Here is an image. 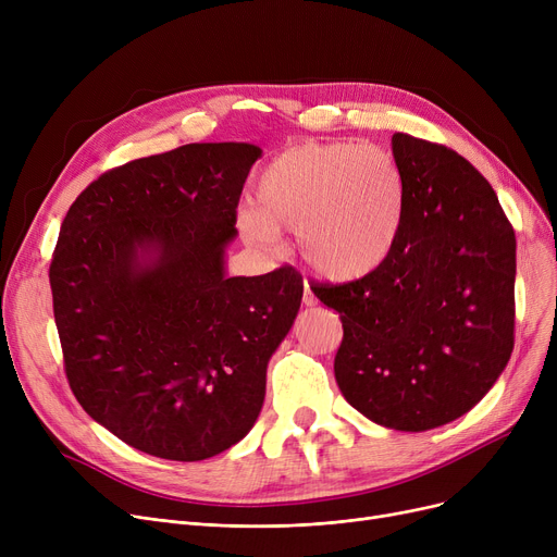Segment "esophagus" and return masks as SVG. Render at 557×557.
<instances>
[{
	"label": "esophagus",
	"instance_id": "34e87169",
	"mask_svg": "<svg viewBox=\"0 0 557 557\" xmlns=\"http://www.w3.org/2000/svg\"><path fill=\"white\" fill-rule=\"evenodd\" d=\"M302 305L305 307H313L315 305V296H313V290L309 288V282L305 280V294H302Z\"/></svg>",
	"mask_w": 557,
	"mask_h": 557
}]
</instances>
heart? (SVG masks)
Masks as SVG:
<instances>
[{
  "mask_svg": "<svg viewBox=\"0 0 557 557\" xmlns=\"http://www.w3.org/2000/svg\"><path fill=\"white\" fill-rule=\"evenodd\" d=\"M255 212L239 214L252 244L296 232L298 250L323 280L347 284L393 257L404 225L406 178L395 156L357 141L298 144L255 181Z\"/></svg>",
  "mask_w": 557,
  "mask_h": 557,
  "instance_id": "b5f03b06",
  "label": "heart"
}]
</instances>
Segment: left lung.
Here are the masks:
<instances>
[{
	"label": "left lung",
	"instance_id": "left-lung-1",
	"mask_svg": "<svg viewBox=\"0 0 557 557\" xmlns=\"http://www.w3.org/2000/svg\"><path fill=\"white\" fill-rule=\"evenodd\" d=\"M401 237L376 273L313 294L343 323V397L395 431H429L474 408L515 345V230L483 175L447 146L404 133Z\"/></svg>",
	"mask_w": 557,
	"mask_h": 557
}]
</instances>
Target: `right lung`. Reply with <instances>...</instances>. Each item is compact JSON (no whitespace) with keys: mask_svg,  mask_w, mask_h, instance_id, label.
<instances>
[{"mask_svg":"<svg viewBox=\"0 0 557 557\" xmlns=\"http://www.w3.org/2000/svg\"><path fill=\"white\" fill-rule=\"evenodd\" d=\"M259 156L255 144L208 141L133 160L87 187L61 225L49 284L70 388L144 454L194 462L237 445L294 327V269L225 273Z\"/></svg>","mask_w":557,"mask_h":557,"instance_id":"add662e5","label":"right lung"}]
</instances>
